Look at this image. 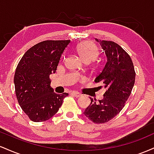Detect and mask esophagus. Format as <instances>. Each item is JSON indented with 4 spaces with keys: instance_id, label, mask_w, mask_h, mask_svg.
Wrapping results in <instances>:
<instances>
[{
    "instance_id": "obj_1",
    "label": "esophagus",
    "mask_w": 154,
    "mask_h": 154,
    "mask_svg": "<svg viewBox=\"0 0 154 154\" xmlns=\"http://www.w3.org/2000/svg\"><path fill=\"white\" fill-rule=\"evenodd\" d=\"M72 95H73L74 96L77 97V98H79V97H81L82 95L81 93H78V92H76V91L72 92Z\"/></svg>"
}]
</instances>
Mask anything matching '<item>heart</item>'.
Masks as SVG:
<instances>
[{
    "mask_svg": "<svg viewBox=\"0 0 154 154\" xmlns=\"http://www.w3.org/2000/svg\"><path fill=\"white\" fill-rule=\"evenodd\" d=\"M77 54L84 62H91L99 55V50L94 43L91 41H85L76 47Z\"/></svg>",
    "mask_w": 154,
    "mask_h": 154,
    "instance_id": "1",
    "label": "heart"
}]
</instances>
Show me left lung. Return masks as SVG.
I'll list each match as a JSON object with an SVG mask.
<instances>
[{
	"label": "left lung",
	"instance_id": "8db88e82",
	"mask_svg": "<svg viewBox=\"0 0 154 154\" xmlns=\"http://www.w3.org/2000/svg\"><path fill=\"white\" fill-rule=\"evenodd\" d=\"M105 52L107 62L95 82H100L106 91L103 98L91 103L83 114L96 124L112 119L125 106L130 97L135 79V72L131 58L124 49L113 41L95 39Z\"/></svg>",
	"mask_w": 154,
	"mask_h": 154
}]
</instances>
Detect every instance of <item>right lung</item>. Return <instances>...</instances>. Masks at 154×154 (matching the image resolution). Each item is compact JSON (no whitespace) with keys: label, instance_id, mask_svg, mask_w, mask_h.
<instances>
[{"label":"right lung","instance_id":"right-lung-1","mask_svg":"<svg viewBox=\"0 0 154 154\" xmlns=\"http://www.w3.org/2000/svg\"><path fill=\"white\" fill-rule=\"evenodd\" d=\"M70 40H45L29 49L21 59L14 78L18 103L32 122L51 119L69 94H56L51 88L50 75L55 73L61 55Z\"/></svg>","mask_w":154,"mask_h":154}]
</instances>
